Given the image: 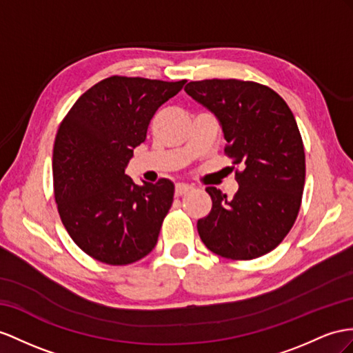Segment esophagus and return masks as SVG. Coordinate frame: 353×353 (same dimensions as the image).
I'll list each match as a JSON object with an SVG mask.
<instances>
[{
    "mask_svg": "<svg viewBox=\"0 0 353 353\" xmlns=\"http://www.w3.org/2000/svg\"><path fill=\"white\" fill-rule=\"evenodd\" d=\"M191 189H192V186H189L186 183H177L176 185V195L177 196H182V195H185V194H188L189 191H191Z\"/></svg>",
    "mask_w": 353,
    "mask_h": 353,
    "instance_id": "esophagus-1",
    "label": "esophagus"
}]
</instances>
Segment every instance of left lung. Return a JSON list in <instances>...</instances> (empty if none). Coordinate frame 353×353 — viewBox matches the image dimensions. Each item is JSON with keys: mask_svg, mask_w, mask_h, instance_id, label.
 Listing matches in <instances>:
<instances>
[{"mask_svg": "<svg viewBox=\"0 0 353 353\" xmlns=\"http://www.w3.org/2000/svg\"><path fill=\"white\" fill-rule=\"evenodd\" d=\"M185 90L216 116L225 153L241 167L230 200L205 188L213 205L198 221V234L223 258L263 256L291 231L301 205L305 157L291 108L268 86L237 79L189 82Z\"/></svg>", "mask_w": 353, "mask_h": 353, "instance_id": "left-lung-1", "label": "left lung"}]
</instances>
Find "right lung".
Wrapping results in <instances>:
<instances>
[{
  "label": "right lung",
  "instance_id": "add662e5",
  "mask_svg": "<svg viewBox=\"0 0 353 353\" xmlns=\"http://www.w3.org/2000/svg\"><path fill=\"white\" fill-rule=\"evenodd\" d=\"M185 83L112 76L88 89L59 126L52 161L58 212L70 237L97 261L126 265L157 245L174 185H135L125 168L153 114Z\"/></svg>",
  "mask_w": 353,
  "mask_h": 353
}]
</instances>
